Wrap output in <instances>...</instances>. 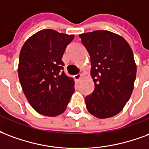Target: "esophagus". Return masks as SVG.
Masks as SVG:
<instances>
[{
    "label": "esophagus",
    "instance_id": "obj_1",
    "mask_svg": "<svg viewBox=\"0 0 149 149\" xmlns=\"http://www.w3.org/2000/svg\"><path fill=\"white\" fill-rule=\"evenodd\" d=\"M81 76H82V74H80V73H79V74H77V75H75L74 76V79L77 81H78V80H80V77H81Z\"/></svg>",
    "mask_w": 149,
    "mask_h": 149
}]
</instances>
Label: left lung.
<instances>
[{"label":"left lung","instance_id":"left-lung-1","mask_svg":"<svg viewBox=\"0 0 149 149\" xmlns=\"http://www.w3.org/2000/svg\"><path fill=\"white\" fill-rule=\"evenodd\" d=\"M91 58L93 92L85 97L89 113L98 118L118 114L131 96L136 67L130 45L108 31L80 35Z\"/></svg>","mask_w":149,"mask_h":149}]
</instances>
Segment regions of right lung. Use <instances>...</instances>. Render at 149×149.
<instances>
[{"instance_id":"add662e5","label":"right lung","mask_w":149,"mask_h":149,"mask_svg":"<svg viewBox=\"0 0 149 149\" xmlns=\"http://www.w3.org/2000/svg\"><path fill=\"white\" fill-rule=\"evenodd\" d=\"M73 38L72 35L45 29L30 37L22 47L19 79L27 100L39 114H62L74 92V80L64 72L61 61Z\"/></svg>"}]
</instances>
